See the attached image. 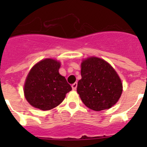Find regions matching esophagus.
<instances>
[{
	"instance_id": "34e87169",
	"label": "esophagus",
	"mask_w": 147,
	"mask_h": 147,
	"mask_svg": "<svg viewBox=\"0 0 147 147\" xmlns=\"http://www.w3.org/2000/svg\"><path fill=\"white\" fill-rule=\"evenodd\" d=\"M71 87H72V89L74 90H75L76 89V88H77V83H76V82L74 83V84L71 85Z\"/></svg>"
}]
</instances>
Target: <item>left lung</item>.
Segmentation results:
<instances>
[{"label": "left lung", "instance_id": "obj_1", "mask_svg": "<svg viewBox=\"0 0 147 147\" xmlns=\"http://www.w3.org/2000/svg\"><path fill=\"white\" fill-rule=\"evenodd\" d=\"M81 76L77 93L88 108L95 111L109 109L120 98L123 88L120 77L104 59L91 57L83 60Z\"/></svg>", "mask_w": 147, "mask_h": 147}]
</instances>
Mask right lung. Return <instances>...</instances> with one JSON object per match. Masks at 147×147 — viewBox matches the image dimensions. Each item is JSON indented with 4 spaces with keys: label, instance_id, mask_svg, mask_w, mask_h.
Segmentation results:
<instances>
[{
    "label": "right lung",
    "instance_id": "obj_1",
    "mask_svg": "<svg viewBox=\"0 0 147 147\" xmlns=\"http://www.w3.org/2000/svg\"><path fill=\"white\" fill-rule=\"evenodd\" d=\"M60 62L45 59L30 70L24 85L27 102L42 110L54 108L64 100L72 88L64 76L59 73Z\"/></svg>",
    "mask_w": 147,
    "mask_h": 147
}]
</instances>
